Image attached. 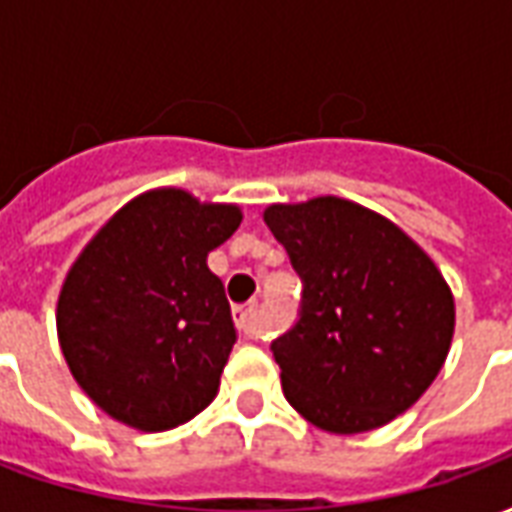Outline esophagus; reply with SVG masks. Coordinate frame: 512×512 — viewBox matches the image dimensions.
<instances>
[{"mask_svg":"<svg viewBox=\"0 0 512 512\" xmlns=\"http://www.w3.org/2000/svg\"><path fill=\"white\" fill-rule=\"evenodd\" d=\"M235 326L244 334H257V304H244V307H235Z\"/></svg>","mask_w":512,"mask_h":512,"instance_id":"esophagus-1","label":"esophagus"}]
</instances>
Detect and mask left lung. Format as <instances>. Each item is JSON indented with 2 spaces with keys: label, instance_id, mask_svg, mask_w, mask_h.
<instances>
[{
  "label": "left lung",
  "instance_id": "left-lung-1",
  "mask_svg": "<svg viewBox=\"0 0 512 512\" xmlns=\"http://www.w3.org/2000/svg\"><path fill=\"white\" fill-rule=\"evenodd\" d=\"M263 219L304 279L299 323L271 345L288 403L343 436L392 422L450 354L455 299L439 266L395 222L332 194L274 202Z\"/></svg>",
  "mask_w": 512,
  "mask_h": 512
}]
</instances>
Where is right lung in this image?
<instances>
[{
  "label": "right lung",
  "instance_id": "1",
  "mask_svg": "<svg viewBox=\"0 0 512 512\" xmlns=\"http://www.w3.org/2000/svg\"><path fill=\"white\" fill-rule=\"evenodd\" d=\"M233 202L161 186L87 241L57 299V337L84 395L128 428H178L208 408L235 323L208 252L238 230Z\"/></svg>",
  "mask_w": 512,
  "mask_h": 512
}]
</instances>
